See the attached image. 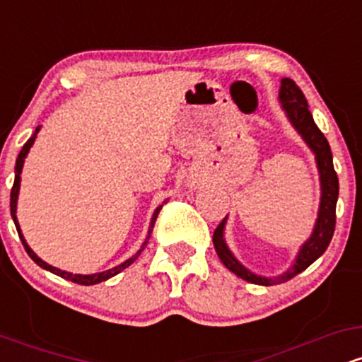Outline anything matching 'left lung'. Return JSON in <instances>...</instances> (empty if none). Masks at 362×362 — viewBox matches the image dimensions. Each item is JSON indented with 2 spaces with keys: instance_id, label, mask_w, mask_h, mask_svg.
<instances>
[{
  "instance_id": "obj_1",
  "label": "left lung",
  "mask_w": 362,
  "mask_h": 362,
  "mask_svg": "<svg viewBox=\"0 0 362 362\" xmlns=\"http://www.w3.org/2000/svg\"><path fill=\"white\" fill-rule=\"evenodd\" d=\"M279 102L291 126L301 136L306 146L315 155V163H317L320 177V206L313 231H311L308 240L300 247V250L296 253V259L291 264L288 271L274 277L260 276V274L252 272L250 269L245 267L242 262L236 259L235 253L230 250L226 238H224V228H226L228 216L219 223V226L216 228L213 235V243L216 252H218L219 260L226 265L228 271L242 277L243 281L259 286L279 284V282L293 279L294 276H298L306 267H310L318 257L323 255L332 236H334L335 206H337L339 199V178L334 170L330 144H328L327 138L322 134L317 124H315L313 115L308 110V102H306L305 95H303V91L298 88V85L291 78H282L281 80Z\"/></svg>"
}]
</instances>
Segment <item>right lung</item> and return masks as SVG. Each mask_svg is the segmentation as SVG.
<instances>
[{"mask_svg": "<svg viewBox=\"0 0 362 362\" xmlns=\"http://www.w3.org/2000/svg\"><path fill=\"white\" fill-rule=\"evenodd\" d=\"M40 127H42V126H37V127H35V131H34V134L30 136V139H28L27 143L23 144L22 151H20L18 158H16V165H15V182H13V189H11V195H10V209H11V218H13V223H15V226H16V231H18L20 240H22V243H23L25 250H27V253H28V257H30V259L34 260L35 264L39 265V267H42V269H45V271H49V272L56 274V276L62 277V279L71 281V282H76V284H81V286H93V284H98V282H103V281L110 279V277L117 276L119 272H122L124 269H127L129 265H131L132 262H134V260L138 259V257L141 255V252H143V250H144V247H146V243H148L149 236H151L153 226H155V221H156L158 214H160V209H161V207H163V204H167L168 199H167V201H163V204L158 206L156 209H155V213H153V216H151V221H149L148 235H146V238H144L143 245H141L139 250L136 252L134 255H132V257H129L127 260H124L122 264L115 265V267H112V269H107V271H103V272H95V274H73V272H68V271H61V269H57V267H54V265L47 264V262H44L42 259H40L39 255H37V253H35L34 250H32L30 247H28L27 240H25V236H23V233H22V228H20V224H18V218H16V204H18L20 182H22V177H20V175H22V170H23L25 158H27L28 151H30V148L34 146L35 138H37V134H39Z\"/></svg>", "mask_w": 362, "mask_h": 362, "instance_id": "1", "label": "right lung"}]
</instances>
